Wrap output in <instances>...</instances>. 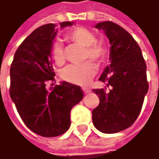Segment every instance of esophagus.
<instances>
[{"label":"esophagus","instance_id":"esophagus-1","mask_svg":"<svg viewBox=\"0 0 159 159\" xmlns=\"http://www.w3.org/2000/svg\"><path fill=\"white\" fill-rule=\"evenodd\" d=\"M83 90H84V94H88V93H90L91 90L89 89V88H83Z\"/></svg>","mask_w":159,"mask_h":159}]
</instances>
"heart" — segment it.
<instances>
[{
	"instance_id": "obj_1",
	"label": "heart",
	"mask_w": 159,
	"mask_h": 159,
	"mask_svg": "<svg viewBox=\"0 0 159 159\" xmlns=\"http://www.w3.org/2000/svg\"><path fill=\"white\" fill-rule=\"evenodd\" d=\"M68 41L84 47V61L92 60L101 64L107 60L108 48L106 43L98 40L97 36L91 30L84 27H74L65 33ZM51 54L54 63L61 67L66 62L65 49L60 42H54L52 46ZM98 67L92 61H86L80 65H71L62 72V78L66 82L76 85H87L96 75Z\"/></svg>"
}]
</instances>
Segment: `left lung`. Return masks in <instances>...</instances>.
Here are the masks:
<instances>
[{
  "instance_id": "8db88e82",
  "label": "left lung",
  "mask_w": 159,
  "mask_h": 159,
  "mask_svg": "<svg viewBox=\"0 0 159 159\" xmlns=\"http://www.w3.org/2000/svg\"><path fill=\"white\" fill-rule=\"evenodd\" d=\"M96 28L110 40L111 63L99 77L107 86L93 90L99 104L92 111V121L102 133L114 134L129 128L142 110L149 89L146 63L139 45L121 26L107 21Z\"/></svg>"
}]
</instances>
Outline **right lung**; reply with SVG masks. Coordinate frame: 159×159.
Returning <instances> with one entry per match:
<instances>
[{
	"mask_svg": "<svg viewBox=\"0 0 159 159\" xmlns=\"http://www.w3.org/2000/svg\"><path fill=\"white\" fill-rule=\"evenodd\" d=\"M56 33L53 24L37 28L21 43L10 66V98L27 128L44 137L64 134L70 127L71 109L84 98L82 88L68 82L47 90V83L55 80L51 50Z\"/></svg>",
	"mask_w": 159,
	"mask_h": 159,
	"instance_id": "right-lung-1",
	"label": "right lung"
}]
</instances>
